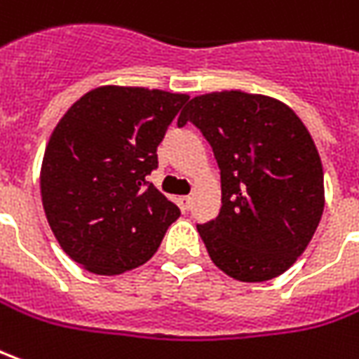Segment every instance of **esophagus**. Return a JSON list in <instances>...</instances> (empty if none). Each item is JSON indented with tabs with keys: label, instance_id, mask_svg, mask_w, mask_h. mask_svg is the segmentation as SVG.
Returning a JSON list of instances; mask_svg holds the SVG:
<instances>
[{
	"label": "esophagus",
	"instance_id": "obj_1",
	"mask_svg": "<svg viewBox=\"0 0 359 359\" xmlns=\"http://www.w3.org/2000/svg\"><path fill=\"white\" fill-rule=\"evenodd\" d=\"M190 204H192V198L190 196H180L179 198V205L182 212H187V210H190Z\"/></svg>",
	"mask_w": 359,
	"mask_h": 359
}]
</instances>
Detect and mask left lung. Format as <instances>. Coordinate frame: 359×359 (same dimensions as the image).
I'll return each mask as SVG.
<instances>
[{
    "label": "left lung",
    "mask_w": 359,
    "mask_h": 359,
    "mask_svg": "<svg viewBox=\"0 0 359 359\" xmlns=\"http://www.w3.org/2000/svg\"><path fill=\"white\" fill-rule=\"evenodd\" d=\"M210 142L222 210L196 225L214 264L241 282L284 274L307 249L325 208L313 137L287 104L243 91L194 97L179 116Z\"/></svg>",
    "instance_id": "left-lung-1"
}]
</instances>
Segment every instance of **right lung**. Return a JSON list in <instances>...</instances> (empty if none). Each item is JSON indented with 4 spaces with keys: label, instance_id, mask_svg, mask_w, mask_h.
Segmentation results:
<instances>
[{
    "label": "right lung",
    "instance_id": "add662e5",
    "mask_svg": "<svg viewBox=\"0 0 359 359\" xmlns=\"http://www.w3.org/2000/svg\"><path fill=\"white\" fill-rule=\"evenodd\" d=\"M188 95L104 85L72 104L42 159L40 194L67 257L114 276L154 257L180 210L147 182Z\"/></svg>",
    "mask_w": 359,
    "mask_h": 359
}]
</instances>
